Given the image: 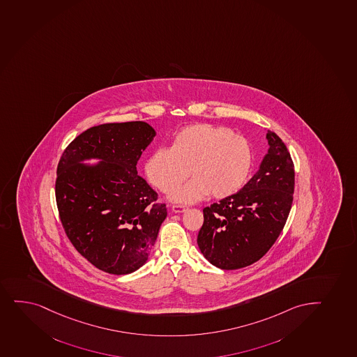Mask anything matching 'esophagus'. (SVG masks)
<instances>
[{"label":"esophagus","instance_id":"1","mask_svg":"<svg viewBox=\"0 0 357 357\" xmlns=\"http://www.w3.org/2000/svg\"><path fill=\"white\" fill-rule=\"evenodd\" d=\"M188 206L185 205H172V210L174 213H185L188 211Z\"/></svg>","mask_w":357,"mask_h":357}]
</instances>
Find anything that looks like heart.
Listing matches in <instances>:
<instances>
[{
	"instance_id": "heart-1",
	"label": "heart",
	"mask_w": 357,
	"mask_h": 357,
	"mask_svg": "<svg viewBox=\"0 0 357 357\" xmlns=\"http://www.w3.org/2000/svg\"><path fill=\"white\" fill-rule=\"evenodd\" d=\"M250 144L225 126L199 123L181 129L171 147H160L144 166L149 181L161 192H172L190 176L173 201L191 204L208 195L223 199L236 193L252 167Z\"/></svg>"
}]
</instances>
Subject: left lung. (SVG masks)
Masks as SVG:
<instances>
[{"label":"left lung","mask_w":357,"mask_h":357,"mask_svg":"<svg viewBox=\"0 0 357 357\" xmlns=\"http://www.w3.org/2000/svg\"><path fill=\"white\" fill-rule=\"evenodd\" d=\"M268 153L252 179L218 203L203 208L197 243L220 269H238L260 260L280 235L292 208L294 164L286 144L267 132Z\"/></svg>","instance_id":"8db88e82"}]
</instances>
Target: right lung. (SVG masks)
<instances>
[{
    "label": "right lung",
    "instance_id": "1",
    "mask_svg": "<svg viewBox=\"0 0 357 357\" xmlns=\"http://www.w3.org/2000/svg\"><path fill=\"white\" fill-rule=\"evenodd\" d=\"M155 137L142 121L86 129L68 144L56 167V201L65 234L89 262L129 274L149 259L167 216L166 204L137 174L141 154ZM97 157L101 164L80 160Z\"/></svg>",
    "mask_w": 357,
    "mask_h": 357
}]
</instances>
